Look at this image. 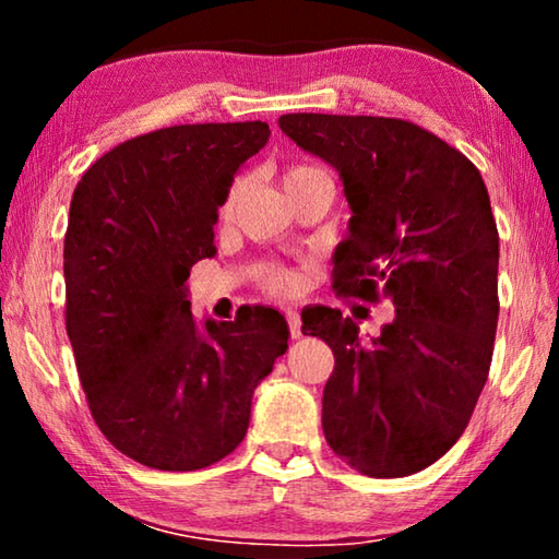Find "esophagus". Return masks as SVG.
<instances>
[{
  "label": "esophagus",
  "instance_id": "34e87169",
  "mask_svg": "<svg viewBox=\"0 0 559 559\" xmlns=\"http://www.w3.org/2000/svg\"><path fill=\"white\" fill-rule=\"evenodd\" d=\"M286 318H288L290 337H300L302 333H300V316H298V310H293V308H288V310H286Z\"/></svg>",
  "mask_w": 559,
  "mask_h": 559
}]
</instances>
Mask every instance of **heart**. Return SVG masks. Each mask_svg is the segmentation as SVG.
<instances>
[{
    "mask_svg": "<svg viewBox=\"0 0 559 559\" xmlns=\"http://www.w3.org/2000/svg\"><path fill=\"white\" fill-rule=\"evenodd\" d=\"M308 173H316V169H313V167H290L288 173L283 175V185H288V182H293V179H298V177L308 175ZM234 194H236V192H231L229 202H226V210H229V206H231ZM266 286H269L273 293H290V290H296V286H298V276H296V273H293V271L271 269V271H266Z\"/></svg>",
    "mask_w": 559,
    "mask_h": 559,
    "instance_id": "b5f03b06",
    "label": "heart"
}]
</instances>
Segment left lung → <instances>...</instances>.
Instances as JSON below:
<instances>
[{
  "label": "left lung",
  "mask_w": 559,
  "mask_h": 559,
  "mask_svg": "<svg viewBox=\"0 0 559 559\" xmlns=\"http://www.w3.org/2000/svg\"><path fill=\"white\" fill-rule=\"evenodd\" d=\"M278 128L343 182L353 216L333 253L335 288L394 306L370 343L335 308L302 318V335L335 355L325 439L365 476H412L459 441L488 380L498 229L484 177L406 120L288 112Z\"/></svg>",
  "instance_id": "left-lung-1"
}]
</instances>
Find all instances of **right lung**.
<instances>
[{"label": "right lung", "mask_w": 559, "mask_h": 559, "mask_svg": "<svg viewBox=\"0 0 559 559\" xmlns=\"http://www.w3.org/2000/svg\"><path fill=\"white\" fill-rule=\"evenodd\" d=\"M269 135L261 120L147 132L93 163L73 192L66 333L98 429L143 466L197 471L229 456L253 390L288 349L278 310L200 323L187 300L189 269L216 253L236 169Z\"/></svg>", "instance_id": "right-lung-1"}]
</instances>
